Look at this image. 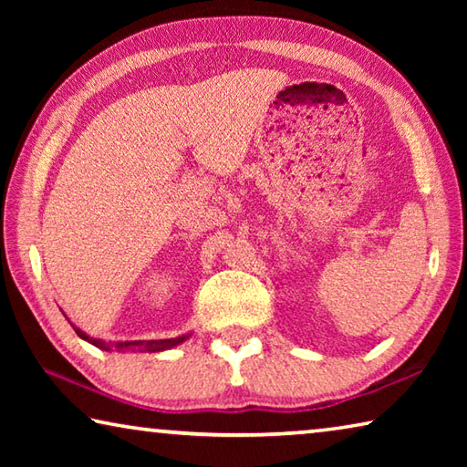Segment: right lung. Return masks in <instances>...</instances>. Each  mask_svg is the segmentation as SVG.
Listing matches in <instances>:
<instances>
[{
    "mask_svg": "<svg viewBox=\"0 0 467 467\" xmlns=\"http://www.w3.org/2000/svg\"><path fill=\"white\" fill-rule=\"evenodd\" d=\"M72 323V321H69ZM72 327L78 336H80L82 339H86V342H90L92 346L100 348V350H131V352H162V350H171V348H175L179 344H183L185 339H189V336L192 334H183L179 337H167V339H131V342H105V339H97V337H90L88 334H84V331L80 327H76L72 323Z\"/></svg>",
    "mask_w": 467,
    "mask_h": 467,
    "instance_id": "right-lung-1",
    "label": "right lung"
}]
</instances>
